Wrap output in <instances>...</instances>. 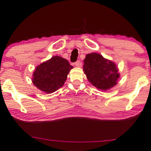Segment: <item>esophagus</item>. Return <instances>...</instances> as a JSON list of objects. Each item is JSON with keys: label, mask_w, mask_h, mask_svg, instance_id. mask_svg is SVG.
<instances>
[{"label": "esophagus", "mask_w": 151, "mask_h": 151, "mask_svg": "<svg viewBox=\"0 0 151 151\" xmlns=\"http://www.w3.org/2000/svg\"><path fill=\"white\" fill-rule=\"evenodd\" d=\"M75 65L76 67H82V63L80 61H77L75 62Z\"/></svg>", "instance_id": "obj_1"}]
</instances>
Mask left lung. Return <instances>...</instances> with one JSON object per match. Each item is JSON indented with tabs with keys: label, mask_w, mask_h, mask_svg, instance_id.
I'll return each instance as SVG.
<instances>
[{
	"label": "left lung",
	"mask_w": 151,
	"mask_h": 151,
	"mask_svg": "<svg viewBox=\"0 0 151 151\" xmlns=\"http://www.w3.org/2000/svg\"><path fill=\"white\" fill-rule=\"evenodd\" d=\"M83 71L88 81L102 91L116 86L120 76L116 64L97 53L86 55L84 59Z\"/></svg>",
	"instance_id": "obj_1"
}]
</instances>
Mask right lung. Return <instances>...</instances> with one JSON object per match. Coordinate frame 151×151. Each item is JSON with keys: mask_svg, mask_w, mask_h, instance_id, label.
Returning <instances> with one entry per match:
<instances>
[{"mask_svg": "<svg viewBox=\"0 0 151 151\" xmlns=\"http://www.w3.org/2000/svg\"><path fill=\"white\" fill-rule=\"evenodd\" d=\"M73 68L67 59L53 56L35 68L32 83L41 91L51 94L63 86Z\"/></svg>", "mask_w": 151, "mask_h": 151, "instance_id": "obj_1", "label": "right lung"}]
</instances>
